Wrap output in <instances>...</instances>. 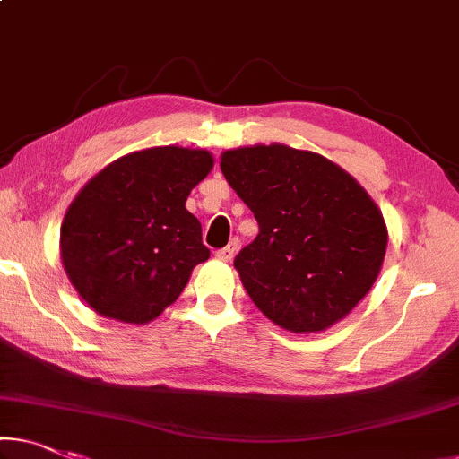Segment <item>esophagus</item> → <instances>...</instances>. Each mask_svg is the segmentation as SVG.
Listing matches in <instances>:
<instances>
[{"instance_id": "esophagus-1", "label": "esophagus", "mask_w": 459, "mask_h": 459, "mask_svg": "<svg viewBox=\"0 0 459 459\" xmlns=\"http://www.w3.org/2000/svg\"><path fill=\"white\" fill-rule=\"evenodd\" d=\"M236 250H238V242H236V239H231V242L225 246V248H220L215 252V256L221 258V260H231V258H234Z\"/></svg>"}]
</instances>
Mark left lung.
I'll list each match as a JSON object with an SVG mask.
<instances>
[{
  "mask_svg": "<svg viewBox=\"0 0 459 459\" xmlns=\"http://www.w3.org/2000/svg\"><path fill=\"white\" fill-rule=\"evenodd\" d=\"M221 172L258 221L234 266L260 312L291 333L342 320L385 256L382 211L365 188L320 153L281 143L223 152Z\"/></svg>",
  "mask_w": 459,
  "mask_h": 459,
  "instance_id": "1",
  "label": "left lung"
}]
</instances>
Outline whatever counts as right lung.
Masks as SVG:
<instances>
[{"mask_svg":"<svg viewBox=\"0 0 459 459\" xmlns=\"http://www.w3.org/2000/svg\"><path fill=\"white\" fill-rule=\"evenodd\" d=\"M213 168L207 150L150 147L112 161L80 190L61 223V260L104 318L145 324L209 258L186 199Z\"/></svg>","mask_w":459,"mask_h":459,"instance_id":"right-lung-1","label":"right lung"}]
</instances>
